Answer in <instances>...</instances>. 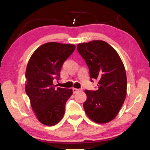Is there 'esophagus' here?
Here are the masks:
<instances>
[{
    "label": "esophagus",
    "mask_w": 150,
    "mask_h": 150,
    "mask_svg": "<svg viewBox=\"0 0 150 150\" xmlns=\"http://www.w3.org/2000/svg\"><path fill=\"white\" fill-rule=\"evenodd\" d=\"M80 91L79 88H73V93H77L78 91Z\"/></svg>",
    "instance_id": "34e87169"
}]
</instances>
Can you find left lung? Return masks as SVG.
I'll list each match as a JSON object with an SVG mask.
<instances>
[{
    "label": "left lung",
    "instance_id": "obj_1",
    "mask_svg": "<svg viewBox=\"0 0 150 150\" xmlns=\"http://www.w3.org/2000/svg\"><path fill=\"white\" fill-rule=\"evenodd\" d=\"M77 49L88 66L91 82L98 80L97 90L85 91L84 110L95 122H108L118 115L126 98L127 78L123 63L116 50L101 40L79 44Z\"/></svg>",
    "mask_w": 150,
    "mask_h": 150
}]
</instances>
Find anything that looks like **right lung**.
Listing matches in <instances>:
<instances>
[{"instance_id":"1","label":"right lung","mask_w":150,"mask_h":150,"mask_svg":"<svg viewBox=\"0 0 150 150\" xmlns=\"http://www.w3.org/2000/svg\"><path fill=\"white\" fill-rule=\"evenodd\" d=\"M75 49L73 44L48 42L40 46L30 57L26 71V93L40 122L54 126L62 120L65 105L73 90L53 85L59 80L65 61Z\"/></svg>"}]
</instances>
